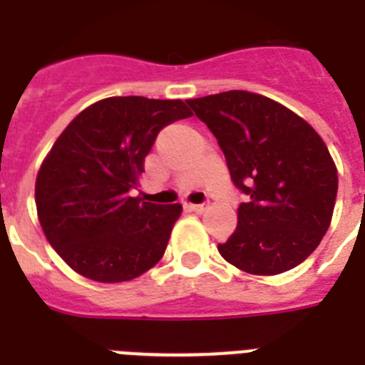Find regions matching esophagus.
<instances>
[{
    "label": "esophagus",
    "instance_id": "obj_1",
    "mask_svg": "<svg viewBox=\"0 0 365 365\" xmlns=\"http://www.w3.org/2000/svg\"><path fill=\"white\" fill-rule=\"evenodd\" d=\"M190 209L194 210V212H197V215H200V212H203L205 209H207V205L205 203H195V205H188Z\"/></svg>",
    "mask_w": 365,
    "mask_h": 365
}]
</instances>
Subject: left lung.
Masks as SVG:
<instances>
[{
  "instance_id": "left-lung-1",
  "label": "left lung",
  "mask_w": 365,
  "mask_h": 365,
  "mask_svg": "<svg viewBox=\"0 0 365 365\" xmlns=\"http://www.w3.org/2000/svg\"><path fill=\"white\" fill-rule=\"evenodd\" d=\"M224 150L233 185L248 195L218 252L237 269L272 276L317 248L332 220L338 171L321 135L302 117L248 91L186 101Z\"/></svg>"
}]
</instances>
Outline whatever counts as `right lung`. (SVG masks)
Returning <instances> with one entry per match:
<instances>
[{"instance_id": "right-lung-1", "label": "right lung", "mask_w": 365, "mask_h": 365, "mask_svg": "<svg viewBox=\"0 0 365 365\" xmlns=\"http://www.w3.org/2000/svg\"><path fill=\"white\" fill-rule=\"evenodd\" d=\"M192 115L182 101L111 96L81 111L53 143L35 182L48 242L102 284L128 282L162 259L180 205L130 197L158 132Z\"/></svg>"}]
</instances>
